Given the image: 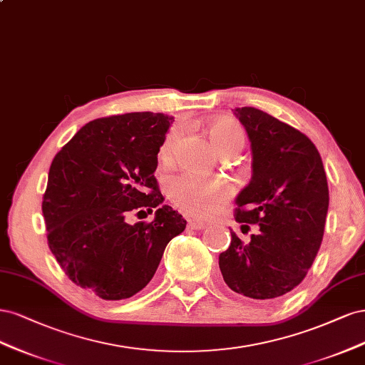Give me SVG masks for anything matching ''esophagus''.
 <instances>
[{"mask_svg":"<svg viewBox=\"0 0 365 365\" xmlns=\"http://www.w3.org/2000/svg\"><path fill=\"white\" fill-rule=\"evenodd\" d=\"M186 221H187V226H190L191 229H195V230H202V229H205L207 226L205 221L197 220L192 215H186Z\"/></svg>","mask_w":365,"mask_h":365,"instance_id":"obj_1","label":"esophagus"}]
</instances>
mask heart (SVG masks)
<instances>
[{
  "label": "heart",
  "mask_w": 365,
  "mask_h": 365,
  "mask_svg": "<svg viewBox=\"0 0 365 365\" xmlns=\"http://www.w3.org/2000/svg\"><path fill=\"white\" fill-rule=\"evenodd\" d=\"M207 133L214 145L221 153L240 151L244 147L241 127L232 120H215L209 124ZM182 138V128L173 127L159 147V160L163 165H171L178 155ZM168 195L180 209L194 215H209L215 212L229 195V186L225 180L202 178L191 173L175 175L168 182Z\"/></svg>",
  "instance_id": "heart-1"
}]
</instances>
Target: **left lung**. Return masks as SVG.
Listing matches in <instances>:
<instances>
[{
  "label": "left lung",
  "instance_id": "1",
  "mask_svg": "<svg viewBox=\"0 0 365 365\" xmlns=\"http://www.w3.org/2000/svg\"><path fill=\"white\" fill-rule=\"evenodd\" d=\"M252 148V180L237 200L238 222L259 226L244 244L230 230L220 269L230 289L256 300L277 299L307 276L323 240L329 187L312 140L255 108L233 110ZM244 225V226H247Z\"/></svg>",
  "mask_w": 365,
  "mask_h": 365
}]
</instances>
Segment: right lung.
<instances>
[{
  "mask_svg": "<svg viewBox=\"0 0 365 365\" xmlns=\"http://www.w3.org/2000/svg\"><path fill=\"white\" fill-rule=\"evenodd\" d=\"M174 118L132 112L93 120L54 156L42 214L48 247L76 285L103 300L135 296L155 276L186 220L163 203L155 171ZM140 208L151 223L128 225Z\"/></svg>",
  "mask_w": 365,
  "mask_h": 365,
  "instance_id": "1",
  "label": "right lung"
}]
</instances>
